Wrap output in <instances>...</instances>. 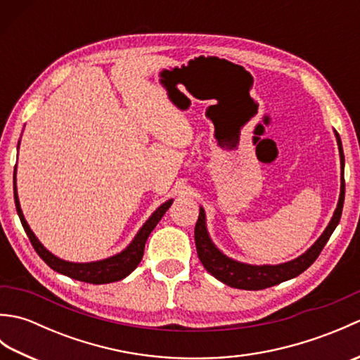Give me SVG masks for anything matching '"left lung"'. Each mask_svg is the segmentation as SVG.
I'll use <instances>...</instances> for the list:
<instances>
[{
    "mask_svg": "<svg viewBox=\"0 0 360 360\" xmlns=\"http://www.w3.org/2000/svg\"><path fill=\"white\" fill-rule=\"evenodd\" d=\"M335 141H338L339 155H340V195L338 205L333 213V218L328 223L323 233L319 236L317 241L312 246L290 262L280 263V264H249L238 262L223 254L212 241L209 231H207V218H205V210L200 207V217H198L196 226H195V243L198 257H200L202 266L207 269L209 274L219 280L224 285L231 288L246 289V290H258L264 288H271L278 285L281 281H286L297 277L302 272H304L308 267L316 262V258L320 255V252L325 248L326 241L330 240L334 229L338 227L342 209H343V200H345V178H343V168H345V156H343L342 141L339 133L334 129Z\"/></svg>",
    "mask_w": 360,
    "mask_h": 360,
    "instance_id": "1",
    "label": "left lung"
}]
</instances>
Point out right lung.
<instances>
[{
  "mask_svg": "<svg viewBox=\"0 0 360 360\" xmlns=\"http://www.w3.org/2000/svg\"><path fill=\"white\" fill-rule=\"evenodd\" d=\"M18 147H20V141H18ZM13 198H15V207H17V213L20 217L21 224L25 227V231L29 236L30 243H32L34 249L37 250V254L43 258V262L48 264L51 269L63 274L66 277H71L74 280L85 281V283H93V285H105V283L119 281L122 278L128 277V275L136 269L137 264L141 263V259L143 257V249H145L147 238L153 232V229H155L156 224L160 221V218L164 217V213L168 210V207L173 204V200H168L164 204H160L159 207L151 213L150 218L145 221L143 226L139 229V232L136 233L131 243H129L124 250H120L117 254H114L108 258L96 259V262L74 263L53 255L52 252H49L43 246L41 241L38 240L35 233L32 232V229L29 227L25 215H22L20 200H18L17 165H15V170H13Z\"/></svg>",
  "mask_w": 360,
  "mask_h": 360,
  "instance_id": "right-lung-1",
  "label": "right lung"
}]
</instances>
